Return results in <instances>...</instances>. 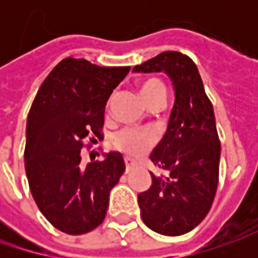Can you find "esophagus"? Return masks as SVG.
I'll return each mask as SVG.
<instances>
[{"label":"esophagus","instance_id":"34e87169","mask_svg":"<svg viewBox=\"0 0 258 258\" xmlns=\"http://www.w3.org/2000/svg\"><path fill=\"white\" fill-rule=\"evenodd\" d=\"M124 164H126V172H131L136 166V162L132 161V159H129V158H124Z\"/></svg>","mask_w":258,"mask_h":258}]
</instances>
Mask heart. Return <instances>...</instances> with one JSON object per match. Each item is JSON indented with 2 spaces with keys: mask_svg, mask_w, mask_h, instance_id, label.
I'll return each instance as SVG.
<instances>
[{
  "mask_svg": "<svg viewBox=\"0 0 258 258\" xmlns=\"http://www.w3.org/2000/svg\"><path fill=\"white\" fill-rule=\"evenodd\" d=\"M139 93L145 104H148L155 97L165 96V86L158 79H148L139 87ZM154 142L155 138L151 132H141L135 129H124L114 138V146L131 156L144 155Z\"/></svg>",
  "mask_w": 258,
  "mask_h": 258,
  "instance_id": "obj_1",
  "label": "heart"
}]
</instances>
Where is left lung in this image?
Masks as SVG:
<instances>
[{"label": "left lung", "mask_w": 258, "mask_h": 258, "mask_svg": "<svg viewBox=\"0 0 258 258\" xmlns=\"http://www.w3.org/2000/svg\"><path fill=\"white\" fill-rule=\"evenodd\" d=\"M134 72H164L175 90L166 132L149 156L168 175L151 172V188L138 195L141 217L155 233L182 235L205 218L217 192L221 144L213 104L197 66L182 53L164 51Z\"/></svg>", "instance_id": "8db88e82"}]
</instances>
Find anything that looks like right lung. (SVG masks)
I'll list each match as a JSON object with an SVG mask.
<instances>
[{
	"label": "right lung",
	"instance_id": "obj_1",
	"mask_svg": "<svg viewBox=\"0 0 258 258\" xmlns=\"http://www.w3.org/2000/svg\"><path fill=\"white\" fill-rule=\"evenodd\" d=\"M131 67L67 57L45 77L27 117L24 164L38 210L57 230L80 235L103 223L124 172L119 152L82 164L85 139L102 138L107 99Z\"/></svg>",
	"mask_w": 258,
	"mask_h": 258
}]
</instances>
